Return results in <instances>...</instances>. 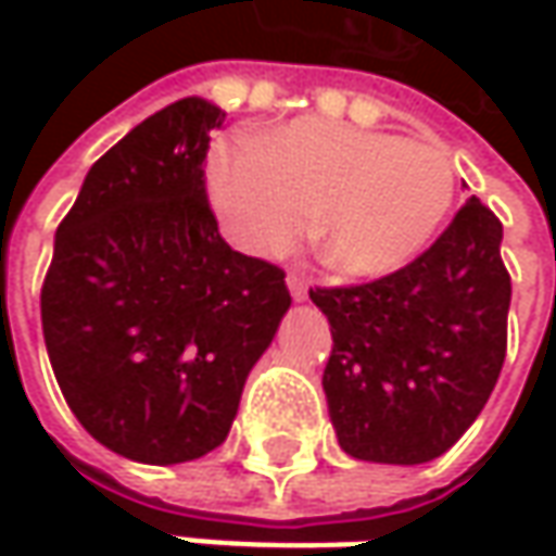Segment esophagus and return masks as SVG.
<instances>
[{
  "label": "esophagus",
  "instance_id": "esophagus-1",
  "mask_svg": "<svg viewBox=\"0 0 556 556\" xmlns=\"http://www.w3.org/2000/svg\"><path fill=\"white\" fill-rule=\"evenodd\" d=\"M288 288H290V296L300 303V300H306V293H309V285H306V278L303 275H296V271H290L288 275Z\"/></svg>",
  "mask_w": 556,
  "mask_h": 556
}]
</instances>
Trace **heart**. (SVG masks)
Segmentation results:
<instances>
[{"instance_id": "b5f03b06", "label": "heart", "mask_w": 556, "mask_h": 556, "mask_svg": "<svg viewBox=\"0 0 556 556\" xmlns=\"http://www.w3.org/2000/svg\"><path fill=\"white\" fill-rule=\"evenodd\" d=\"M206 201L250 256L300 244L343 278H383L437 238L455 203L452 161L424 141L300 117L206 154Z\"/></svg>"}]
</instances>
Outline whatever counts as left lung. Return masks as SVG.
Listing matches in <instances>:
<instances>
[{"label":"left lung","mask_w":556,"mask_h":556,"mask_svg":"<svg viewBox=\"0 0 556 556\" xmlns=\"http://www.w3.org/2000/svg\"><path fill=\"white\" fill-rule=\"evenodd\" d=\"M309 296L331 325L321 387L346 455L427 464L467 433L502 374L510 309L502 223L480 198L415 263Z\"/></svg>","instance_id":"1"}]
</instances>
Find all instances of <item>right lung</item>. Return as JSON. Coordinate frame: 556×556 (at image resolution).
I'll return each instance as SVG.
<instances>
[{
  "instance_id": "add662e5",
  "label": "right lung",
  "mask_w": 556,
  "mask_h": 556,
  "mask_svg": "<svg viewBox=\"0 0 556 556\" xmlns=\"http://www.w3.org/2000/svg\"><path fill=\"white\" fill-rule=\"evenodd\" d=\"M225 119L182 98L92 163L42 285L54 380L104 448L182 464L223 445L278 331L285 271L225 244L203 161Z\"/></svg>"
}]
</instances>
